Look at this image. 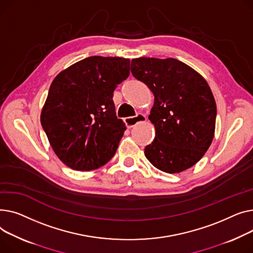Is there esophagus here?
I'll return each mask as SVG.
<instances>
[{
    "label": "esophagus",
    "instance_id": "34e87169",
    "mask_svg": "<svg viewBox=\"0 0 253 253\" xmlns=\"http://www.w3.org/2000/svg\"><path fill=\"white\" fill-rule=\"evenodd\" d=\"M146 120H147L146 115H144V114H142V113H139V114H137L136 116L126 118V126H127V127L130 128V127H132V126H135L138 125V124L144 123Z\"/></svg>",
    "mask_w": 253,
    "mask_h": 253
}]
</instances>
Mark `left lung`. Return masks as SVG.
<instances>
[{
    "mask_svg": "<svg viewBox=\"0 0 253 253\" xmlns=\"http://www.w3.org/2000/svg\"><path fill=\"white\" fill-rule=\"evenodd\" d=\"M130 71L154 95L149 120L155 138L145 156L156 169L184 171L203 157L212 142L216 105L199 72L174 58L132 59Z\"/></svg>",
    "mask_w": 253,
    "mask_h": 253,
    "instance_id": "obj_1",
    "label": "left lung"
}]
</instances>
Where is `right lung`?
<instances>
[{
	"instance_id": "1",
	"label": "right lung",
	"mask_w": 253,
	"mask_h": 253,
	"mask_svg": "<svg viewBox=\"0 0 253 253\" xmlns=\"http://www.w3.org/2000/svg\"><path fill=\"white\" fill-rule=\"evenodd\" d=\"M129 74V59L92 56L59 72L41 112L53 151L65 166L93 170L115 154L126 124L115 112L113 92Z\"/></svg>"
}]
</instances>
